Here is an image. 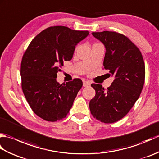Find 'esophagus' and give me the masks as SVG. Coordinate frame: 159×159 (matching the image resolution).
<instances>
[{
	"label": "esophagus",
	"mask_w": 159,
	"mask_h": 159,
	"mask_svg": "<svg viewBox=\"0 0 159 159\" xmlns=\"http://www.w3.org/2000/svg\"><path fill=\"white\" fill-rule=\"evenodd\" d=\"M90 85H91L90 82L86 81V80H84L83 81V87H87V86H89Z\"/></svg>",
	"instance_id": "esophagus-1"
}]
</instances>
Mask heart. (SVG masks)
Wrapping results in <instances>:
<instances>
[{"mask_svg":"<svg viewBox=\"0 0 159 159\" xmlns=\"http://www.w3.org/2000/svg\"><path fill=\"white\" fill-rule=\"evenodd\" d=\"M76 49H77V48H76Z\"/></svg>","mask_w":159,"mask_h":159,"instance_id":"1","label":"heart"}]
</instances>
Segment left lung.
<instances>
[{
    "instance_id": "8db88e82",
    "label": "left lung",
    "mask_w": 159,
    "mask_h": 159,
    "mask_svg": "<svg viewBox=\"0 0 159 159\" xmlns=\"http://www.w3.org/2000/svg\"><path fill=\"white\" fill-rule=\"evenodd\" d=\"M92 34L105 47L103 65L114 80L107 91L92 84L96 96L89 109L98 120L113 123L126 116L139 98L146 75L143 59L139 48L122 34L107 31Z\"/></svg>"
}]
</instances>
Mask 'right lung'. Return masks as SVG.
I'll return each mask as SVG.
<instances>
[{
  "label": "right lung",
  "mask_w": 159,
  "mask_h": 159,
  "mask_svg": "<svg viewBox=\"0 0 159 159\" xmlns=\"http://www.w3.org/2000/svg\"><path fill=\"white\" fill-rule=\"evenodd\" d=\"M87 31L63 26L43 30L30 43L20 67L22 88L37 116L48 121L66 117L83 86L79 79L63 85L57 81L63 62L72 59L76 46L88 36Z\"/></svg>",
  "instance_id": "obj_1"
}]
</instances>
